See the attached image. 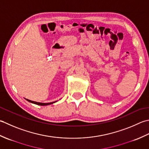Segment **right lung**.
<instances>
[{"mask_svg":"<svg viewBox=\"0 0 149 149\" xmlns=\"http://www.w3.org/2000/svg\"><path fill=\"white\" fill-rule=\"evenodd\" d=\"M27 101H28L29 102L31 103H33V104H36V105H50V104H53V103L54 102H51V103H40V102H33V101H31V100H29L28 99H26Z\"/></svg>","mask_w":149,"mask_h":149,"instance_id":"obj_1","label":"right lung"}]
</instances>
